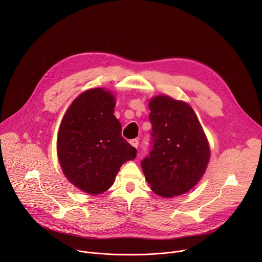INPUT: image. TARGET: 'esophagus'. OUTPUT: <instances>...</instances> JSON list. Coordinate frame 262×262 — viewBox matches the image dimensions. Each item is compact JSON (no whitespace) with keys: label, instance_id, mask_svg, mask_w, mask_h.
I'll use <instances>...</instances> for the list:
<instances>
[{"label":"esophagus","instance_id":"1","mask_svg":"<svg viewBox=\"0 0 262 262\" xmlns=\"http://www.w3.org/2000/svg\"><path fill=\"white\" fill-rule=\"evenodd\" d=\"M129 143H130V145H132L133 147H135V148H138V146H139V140H138V139H133V140L129 141Z\"/></svg>","mask_w":262,"mask_h":262}]
</instances>
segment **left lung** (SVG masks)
<instances>
[{
	"mask_svg": "<svg viewBox=\"0 0 262 262\" xmlns=\"http://www.w3.org/2000/svg\"><path fill=\"white\" fill-rule=\"evenodd\" d=\"M148 106L152 146L141 162L143 173L157 195H182L205 173L210 158L207 138L189 103L158 95Z\"/></svg>",
	"mask_w": 262,
	"mask_h": 262,
	"instance_id": "8db88e82",
	"label": "left lung"
}]
</instances>
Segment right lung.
Wrapping results in <instances>:
<instances>
[{
    "mask_svg": "<svg viewBox=\"0 0 262 262\" xmlns=\"http://www.w3.org/2000/svg\"><path fill=\"white\" fill-rule=\"evenodd\" d=\"M114 107L112 92L90 89L73 100L60 124L57 151L62 171L90 195L107 191L120 167L137 157L136 148L121 136Z\"/></svg>",
    "mask_w": 262,
    "mask_h": 262,
    "instance_id": "right-lung-1",
    "label": "right lung"
}]
</instances>
